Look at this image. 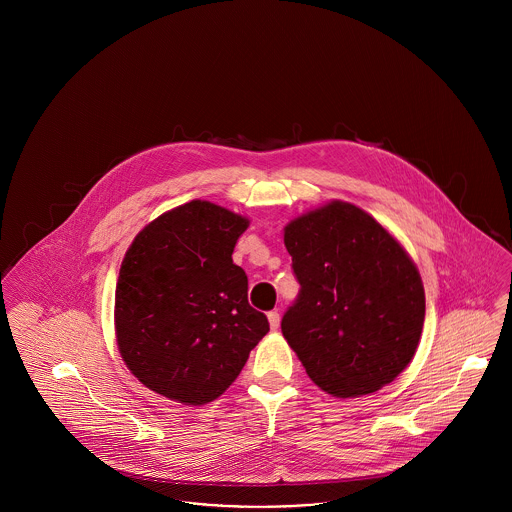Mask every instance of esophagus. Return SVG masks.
Instances as JSON below:
<instances>
[{"mask_svg": "<svg viewBox=\"0 0 512 512\" xmlns=\"http://www.w3.org/2000/svg\"><path fill=\"white\" fill-rule=\"evenodd\" d=\"M268 322H270L272 330H278V326H280V313L278 311H270L268 313Z\"/></svg>", "mask_w": 512, "mask_h": 512, "instance_id": "1", "label": "esophagus"}]
</instances>
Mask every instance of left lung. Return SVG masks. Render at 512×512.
<instances>
[{"mask_svg": "<svg viewBox=\"0 0 512 512\" xmlns=\"http://www.w3.org/2000/svg\"><path fill=\"white\" fill-rule=\"evenodd\" d=\"M299 293L282 334L309 378L336 397L390 384L411 363L424 326L420 274L363 209L332 201L284 232Z\"/></svg>", "mask_w": 512, "mask_h": 512, "instance_id": "obj_1", "label": "left lung"}]
</instances>
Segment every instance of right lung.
I'll return each mask as SVG.
<instances>
[{
  "mask_svg": "<svg viewBox=\"0 0 512 512\" xmlns=\"http://www.w3.org/2000/svg\"><path fill=\"white\" fill-rule=\"evenodd\" d=\"M247 219L209 201L147 224L122 261L115 328L122 361L149 390L205 405L238 378L268 332L232 253Z\"/></svg>",
  "mask_w": 512,
  "mask_h": 512,
  "instance_id": "right-lung-1",
  "label": "right lung"
}]
</instances>
